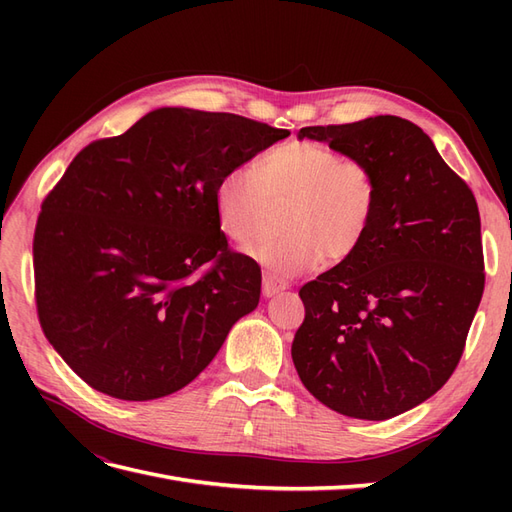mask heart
Wrapping results in <instances>:
<instances>
[{"label":"heart","instance_id":"heart-1","mask_svg":"<svg viewBox=\"0 0 512 512\" xmlns=\"http://www.w3.org/2000/svg\"><path fill=\"white\" fill-rule=\"evenodd\" d=\"M324 207H327V205H324ZM327 209H333L335 213H342V205H333V207H327Z\"/></svg>","mask_w":512,"mask_h":512}]
</instances>
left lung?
Masks as SVG:
<instances>
[{
    "mask_svg": "<svg viewBox=\"0 0 512 512\" xmlns=\"http://www.w3.org/2000/svg\"><path fill=\"white\" fill-rule=\"evenodd\" d=\"M275 141L267 123L164 106L72 160L38 218L36 305L91 389L177 393L258 307L260 267L228 250L218 192Z\"/></svg>",
    "mask_w": 512,
    "mask_h": 512,
    "instance_id": "obj_1",
    "label": "left lung"
}]
</instances>
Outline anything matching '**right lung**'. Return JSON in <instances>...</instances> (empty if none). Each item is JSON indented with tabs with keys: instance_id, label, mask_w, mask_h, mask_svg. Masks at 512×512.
<instances>
[{
	"instance_id": "obj_1",
	"label": "right lung",
	"mask_w": 512,
	"mask_h": 512,
	"mask_svg": "<svg viewBox=\"0 0 512 512\" xmlns=\"http://www.w3.org/2000/svg\"><path fill=\"white\" fill-rule=\"evenodd\" d=\"M367 175L369 209L350 254L299 290L292 361L331 410L386 421L455 371L483 297L480 215L468 185L414 123L380 115L303 128Z\"/></svg>"
}]
</instances>
